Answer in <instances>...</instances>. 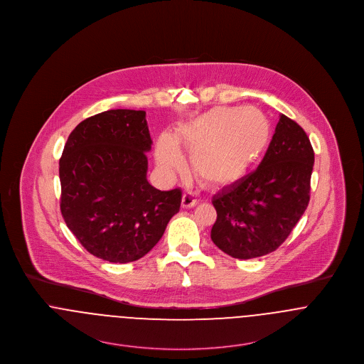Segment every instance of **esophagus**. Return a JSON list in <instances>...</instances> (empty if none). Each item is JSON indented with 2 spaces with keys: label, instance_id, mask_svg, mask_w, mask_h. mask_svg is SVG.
<instances>
[{
  "label": "esophagus",
  "instance_id": "obj_1",
  "mask_svg": "<svg viewBox=\"0 0 364 364\" xmlns=\"http://www.w3.org/2000/svg\"><path fill=\"white\" fill-rule=\"evenodd\" d=\"M196 204H198V198H195L193 195L185 193L182 196V207L183 208H191V207H195Z\"/></svg>",
  "mask_w": 364,
  "mask_h": 364
}]
</instances>
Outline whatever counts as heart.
<instances>
[{
	"label": "heart",
	"instance_id": "b5f03b06",
	"mask_svg": "<svg viewBox=\"0 0 364 364\" xmlns=\"http://www.w3.org/2000/svg\"><path fill=\"white\" fill-rule=\"evenodd\" d=\"M175 139L192 156V169L200 182L227 188L263 160L272 140V127L257 108L214 107L179 128ZM156 159L166 169L185 166L181 150L168 136L157 141Z\"/></svg>",
	"mask_w": 364,
	"mask_h": 364
}]
</instances>
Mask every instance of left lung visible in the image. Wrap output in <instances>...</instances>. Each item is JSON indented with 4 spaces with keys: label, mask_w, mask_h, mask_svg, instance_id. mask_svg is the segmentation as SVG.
Returning a JSON list of instances; mask_svg holds the SVG:
<instances>
[{
    "label": "left lung",
    "mask_w": 364,
    "mask_h": 364,
    "mask_svg": "<svg viewBox=\"0 0 364 364\" xmlns=\"http://www.w3.org/2000/svg\"><path fill=\"white\" fill-rule=\"evenodd\" d=\"M313 164L307 134L281 114L257 169L211 200L217 211L211 230L215 246L240 260L277 250L307 208Z\"/></svg>",
    "instance_id": "1"
}]
</instances>
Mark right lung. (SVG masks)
<instances>
[{"mask_svg": "<svg viewBox=\"0 0 364 364\" xmlns=\"http://www.w3.org/2000/svg\"><path fill=\"white\" fill-rule=\"evenodd\" d=\"M146 112L109 109L82 121L60 160L61 213L93 256L131 263L147 255L179 211L182 192L146 178L151 149Z\"/></svg>", "mask_w": 364, "mask_h": 364, "instance_id": "right-lung-1", "label": "right lung"}]
</instances>
